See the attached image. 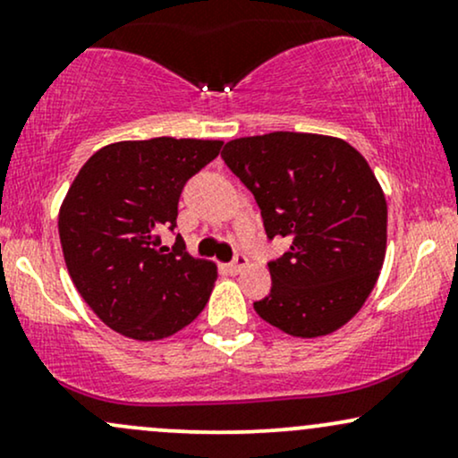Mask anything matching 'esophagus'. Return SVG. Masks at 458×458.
<instances>
[{"label":"esophagus","mask_w":458,"mask_h":458,"mask_svg":"<svg viewBox=\"0 0 458 458\" xmlns=\"http://www.w3.org/2000/svg\"><path fill=\"white\" fill-rule=\"evenodd\" d=\"M245 267H247V256L241 254V251H239V254L234 256V260L228 265V269L233 273H241L245 269Z\"/></svg>","instance_id":"obj_1"}]
</instances>
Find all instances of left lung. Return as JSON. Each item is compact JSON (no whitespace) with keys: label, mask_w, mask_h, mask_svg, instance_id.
<instances>
[{"label":"left lung","mask_w":458,"mask_h":458,"mask_svg":"<svg viewBox=\"0 0 458 458\" xmlns=\"http://www.w3.org/2000/svg\"><path fill=\"white\" fill-rule=\"evenodd\" d=\"M222 159L254 193L267 236L291 243L269 260L259 317L297 338L349 323L386 259L387 204L368 161L344 140L291 131L228 141Z\"/></svg>","instance_id":"obj_1"}]
</instances>
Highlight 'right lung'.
I'll return each instance as SVG.
<instances>
[{"label": "right lung", "instance_id": "add662e5", "mask_svg": "<svg viewBox=\"0 0 458 458\" xmlns=\"http://www.w3.org/2000/svg\"><path fill=\"white\" fill-rule=\"evenodd\" d=\"M219 140L115 141L83 163L57 228L72 284L107 327L161 340L202 312L217 267L161 245L182 187L222 150Z\"/></svg>", "mask_w": 458, "mask_h": 458}]
</instances>
